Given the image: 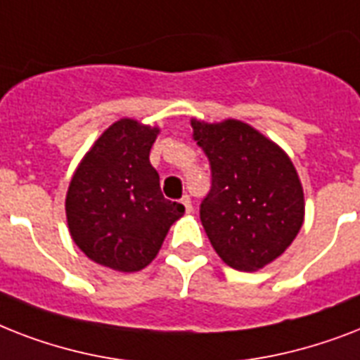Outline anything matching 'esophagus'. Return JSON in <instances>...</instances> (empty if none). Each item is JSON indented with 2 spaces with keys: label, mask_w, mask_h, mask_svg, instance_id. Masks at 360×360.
Segmentation results:
<instances>
[{
  "label": "esophagus",
  "mask_w": 360,
  "mask_h": 360,
  "mask_svg": "<svg viewBox=\"0 0 360 360\" xmlns=\"http://www.w3.org/2000/svg\"><path fill=\"white\" fill-rule=\"evenodd\" d=\"M181 203L185 205V211H186V213H192V202H191V198H188V196H183V198H181Z\"/></svg>",
  "instance_id": "esophagus-1"
}]
</instances>
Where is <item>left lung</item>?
I'll return each mask as SVG.
<instances>
[{"label":"left lung","mask_w":360,"mask_h":360,"mask_svg":"<svg viewBox=\"0 0 360 360\" xmlns=\"http://www.w3.org/2000/svg\"><path fill=\"white\" fill-rule=\"evenodd\" d=\"M213 186L200 220L220 259L257 271L282 256L304 222V192L288 153L252 124L191 120Z\"/></svg>","instance_id":"left-lung-1"}]
</instances>
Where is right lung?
Masks as SVG:
<instances>
[{
	"instance_id": "right-lung-1",
	"label": "right lung",
	"mask_w": 360,
	"mask_h": 360,
	"mask_svg": "<svg viewBox=\"0 0 360 360\" xmlns=\"http://www.w3.org/2000/svg\"><path fill=\"white\" fill-rule=\"evenodd\" d=\"M158 127L123 117L98 136L78 164L65 198L69 233L91 262L136 273L157 257L185 207L160 192L149 151Z\"/></svg>"
}]
</instances>
